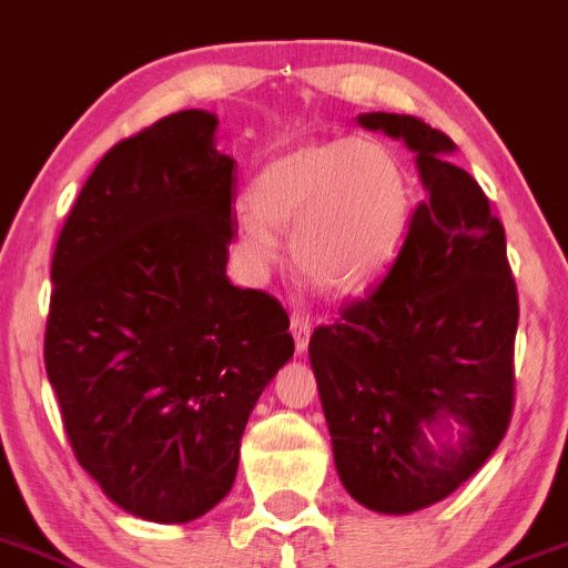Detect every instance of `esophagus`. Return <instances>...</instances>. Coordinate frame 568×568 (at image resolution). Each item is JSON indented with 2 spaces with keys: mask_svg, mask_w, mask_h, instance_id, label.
<instances>
[{
  "mask_svg": "<svg viewBox=\"0 0 568 568\" xmlns=\"http://www.w3.org/2000/svg\"><path fill=\"white\" fill-rule=\"evenodd\" d=\"M290 326H293L295 348H298V354H304L306 345H310V334H312L310 317H306L304 312H293V321H290Z\"/></svg>",
  "mask_w": 568,
  "mask_h": 568,
  "instance_id": "obj_1",
  "label": "esophagus"
}]
</instances>
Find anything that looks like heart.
Wrapping results in <instances>:
<instances>
[{
    "label": "heart",
    "instance_id": "b5f03b06",
    "mask_svg": "<svg viewBox=\"0 0 568 568\" xmlns=\"http://www.w3.org/2000/svg\"><path fill=\"white\" fill-rule=\"evenodd\" d=\"M240 223V256L253 273L278 258L293 234L295 267L334 295L365 293L407 240L413 186L376 142H312L270 159L253 175Z\"/></svg>",
    "mask_w": 568,
    "mask_h": 568
}]
</instances>
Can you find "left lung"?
Segmentation results:
<instances>
[{
  "instance_id": "obj_1",
  "label": "left lung",
  "mask_w": 568,
  "mask_h": 568,
  "mask_svg": "<svg viewBox=\"0 0 568 568\" xmlns=\"http://www.w3.org/2000/svg\"><path fill=\"white\" fill-rule=\"evenodd\" d=\"M359 125L407 142L426 197L396 262L315 328L310 359L345 490L376 513H413L455 494L510 426L518 293L505 229L446 133L407 113ZM464 429L430 449L437 425Z\"/></svg>"
}]
</instances>
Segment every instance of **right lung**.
I'll return each mask as SVG.
<instances>
[{
	"label": "right lung",
	"mask_w": 568,
	"mask_h": 568,
	"mask_svg": "<svg viewBox=\"0 0 568 568\" xmlns=\"http://www.w3.org/2000/svg\"><path fill=\"white\" fill-rule=\"evenodd\" d=\"M214 131L181 111L113 144L52 256L44 362L74 457L161 524L229 494L253 404L295 351L287 310L225 275L236 178Z\"/></svg>",
	"instance_id": "add662e5"
}]
</instances>
